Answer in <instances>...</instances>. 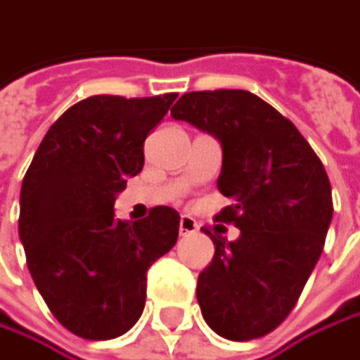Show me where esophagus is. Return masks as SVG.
I'll return each mask as SVG.
<instances>
[{
    "instance_id": "esophagus-1",
    "label": "esophagus",
    "mask_w": 360,
    "mask_h": 360,
    "mask_svg": "<svg viewBox=\"0 0 360 360\" xmlns=\"http://www.w3.org/2000/svg\"><path fill=\"white\" fill-rule=\"evenodd\" d=\"M196 230H198V224H196L192 217L181 215V219H179V232H181V236H186V234H194Z\"/></svg>"
}]
</instances>
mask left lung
I'll return each instance as SVG.
<instances>
[{"label":"left lung","mask_w":360,"mask_h":360,"mask_svg":"<svg viewBox=\"0 0 360 360\" xmlns=\"http://www.w3.org/2000/svg\"><path fill=\"white\" fill-rule=\"evenodd\" d=\"M221 143L219 192L232 200L217 219L240 236H211L213 262L196 297L207 325L245 342L274 331L293 310L333 217L331 184L302 132L247 90L186 92L170 109Z\"/></svg>","instance_id":"obj_1"}]
</instances>
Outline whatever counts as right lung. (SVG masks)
<instances>
[{
	"mask_svg": "<svg viewBox=\"0 0 360 360\" xmlns=\"http://www.w3.org/2000/svg\"><path fill=\"white\" fill-rule=\"evenodd\" d=\"M174 92L88 96L46 132L20 188L18 236L31 278L56 321L84 340H113L141 316L149 266L179 236V213L115 219L126 179L141 172L147 134Z\"/></svg>",
	"mask_w": 360,
	"mask_h": 360,
	"instance_id": "add662e5",
	"label": "right lung"
}]
</instances>
